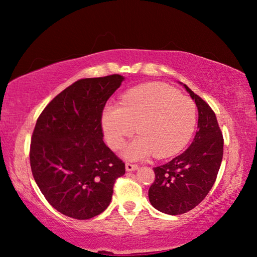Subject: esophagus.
Listing matches in <instances>:
<instances>
[{
    "mask_svg": "<svg viewBox=\"0 0 257 257\" xmlns=\"http://www.w3.org/2000/svg\"><path fill=\"white\" fill-rule=\"evenodd\" d=\"M137 169H138L137 164L125 163V170H127V171H134V170H137Z\"/></svg>",
    "mask_w": 257,
    "mask_h": 257,
    "instance_id": "34e87169",
    "label": "esophagus"
}]
</instances>
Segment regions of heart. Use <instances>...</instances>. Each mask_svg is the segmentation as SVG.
<instances>
[{"instance_id":"heart-1","label":"heart","mask_w":257,"mask_h":257,"mask_svg":"<svg viewBox=\"0 0 257 257\" xmlns=\"http://www.w3.org/2000/svg\"><path fill=\"white\" fill-rule=\"evenodd\" d=\"M196 124V106L189 97L161 82H150L130 89L120 106L107 105L102 127L108 146L122 147L136 128L139 136L125 146L128 160H144L154 153L169 158L184 149Z\"/></svg>"}]
</instances>
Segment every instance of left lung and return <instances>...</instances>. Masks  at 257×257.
Instances as JSON below:
<instances>
[{"mask_svg":"<svg viewBox=\"0 0 257 257\" xmlns=\"http://www.w3.org/2000/svg\"><path fill=\"white\" fill-rule=\"evenodd\" d=\"M198 110V129L190 146L170 162L154 168L149 189L152 205L170 215L197 206L214 185L223 156V136L214 111L186 85Z\"/></svg>","mask_w":257,"mask_h":257,"instance_id":"1","label":"left lung"}]
</instances>
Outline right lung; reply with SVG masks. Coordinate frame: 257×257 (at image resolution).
<instances>
[{
	"label": "right lung",
	"instance_id": "obj_1",
	"mask_svg": "<svg viewBox=\"0 0 257 257\" xmlns=\"http://www.w3.org/2000/svg\"><path fill=\"white\" fill-rule=\"evenodd\" d=\"M123 77L85 78L67 87L38 116L30 143V168L56 211L77 220L101 214L124 163L103 142L102 113Z\"/></svg>",
	"mask_w": 257,
	"mask_h": 257
}]
</instances>
